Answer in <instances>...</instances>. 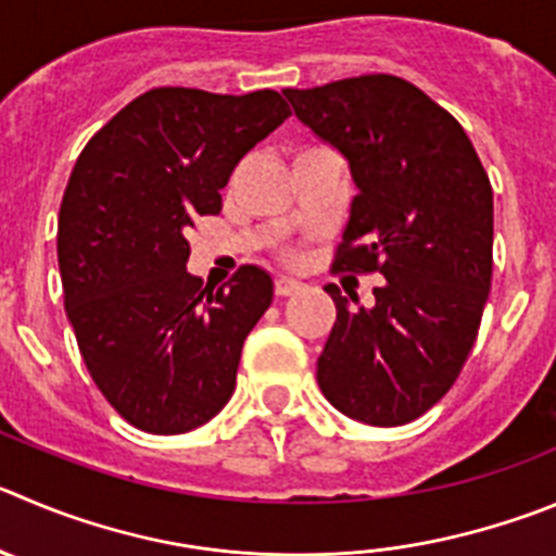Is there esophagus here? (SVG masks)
Wrapping results in <instances>:
<instances>
[{"label":"esophagus","mask_w":556,"mask_h":556,"mask_svg":"<svg viewBox=\"0 0 556 556\" xmlns=\"http://www.w3.org/2000/svg\"><path fill=\"white\" fill-rule=\"evenodd\" d=\"M304 285L299 282V279H290V277H277V282H274V290H277V295H293L299 293Z\"/></svg>","instance_id":"34e87169"}]
</instances>
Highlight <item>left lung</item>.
I'll return each mask as SVG.
<instances>
[{
  "mask_svg": "<svg viewBox=\"0 0 556 556\" xmlns=\"http://www.w3.org/2000/svg\"><path fill=\"white\" fill-rule=\"evenodd\" d=\"M282 96L349 161L356 197L337 266L387 279L372 307L326 288L337 320L318 356L320 392L351 419L406 425L447 395L477 340L494 268L489 175L460 123L406 79Z\"/></svg>",
  "mask_w": 556,
  "mask_h": 556,
  "instance_id": "left-lung-1",
  "label": "left lung"
}]
</instances>
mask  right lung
<instances>
[{
    "mask_svg": "<svg viewBox=\"0 0 556 556\" xmlns=\"http://www.w3.org/2000/svg\"><path fill=\"white\" fill-rule=\"evenodd\" d=\"M288 114L274 90L155 87L114 114L71 173L56 222L65 313L92 381L144 433L200 428L232 397L271 274L241 266L202 288L186 271V230L219 214L238 161Z\"/></svg>",
    "mask_w": 556,
    "mask_h": 556,
    "instance_id": "1",
    "label": "right lung"
}]
</instances>
